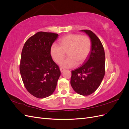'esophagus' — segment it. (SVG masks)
I'll use <instances>...</instances> for the list:
<instances>
[{
  "instance_id": "esophagus-1",
  "label": "esophagus",
  "mask_w": 129,
  "mask_h": 129,
  "mask_svg": "<svg viewBox=\"0 0 129 129\" xmlns=\"http://www.w3.org/2000/svg\"><path fill=\"white\" fill-rule=\"evenodd\" d=\"M60 71H61V72L62 73V72H63L64 71V68H60Z\"/></svg>"
}]
</instances>
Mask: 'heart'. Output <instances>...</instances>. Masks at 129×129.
Masks as SVG:
<instances>
[{"mask_svg":"<svg viewBox=\"0 0 129 129\" xmlns=\"http://www.w3.org/2000/svg\"><path fill=\"white\" fill-rule=\"evenodd\" d=\"M91 47V42L88 36L71 34L62 38L60 45L53 44L50 52L53 60L57 63L63 59L67 52L68 56L60 62V66L69 68L75 67L78 63H82L88 56Z\"/></svg>","mask_w":129,"mask_h":129,"instance_id":"b5f03b06","label":"heart"}]
</instances>
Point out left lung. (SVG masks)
I'll use <instances>...</instances> for the list:
<instances>
[{"mask_svg":"<svg viewBox=\"0 0 129 129\" xmlns=\"http://www.w3.org/2000/svg\"><path fill=\"white\" fill-rule=\"evenodd\" d=\"M88 35L91 42L89 55L81 67L72 71L71 84L74 91L83 96L94 92L105 75V53L96 35L90 30H82Z\"/></svg>","mask_w":129,"mask_h":129,"instance_id":"1","label":"left lung"}]
</instances>
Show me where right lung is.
<instances>
[{
  "label": "right lung",
  "mask_w": 129,
  "mask_h": 129,
  "mask_svg": "<svg viewBox=\"0 0 129 129\" xmlns=\"http://www.w3.org/2000/svg\"><path fill=\"white\" fill-rule=\"evenodd\" d=\"M58 37L56 33L39 32L25 43L21 52L20 72L27 90L38 99L51 95L61 75L50 49Z\"/></svg>",
  "instance_id": "right-lung-1"
}]
</instances>
